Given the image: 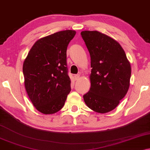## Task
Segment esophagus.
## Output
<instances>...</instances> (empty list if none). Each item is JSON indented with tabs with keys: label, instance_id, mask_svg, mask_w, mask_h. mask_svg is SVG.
Instances as JSON below:
<instances>
[{
	"label": "esophagus",
	"instance_id": "1",
	"mask_svg": "<svg viewBox=\"0 0 150 150\" xmlns=\"http://www.w3.org/2000/svg\"><path fill=\"white\" fill-rule=\"evenodd\" d=\"M80 74H76V75H74V78H75V80H78L80 78Z\"/></svg>",
	"mask_w": 150,
	"mask_h": 150
}]
</instances>
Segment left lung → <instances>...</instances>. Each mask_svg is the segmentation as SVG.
Returning a JSON list of instances; mask_svg holds the SVG:
<instances>
[{
	"instance_id": "left-lung-1",
	"label": "left lung",
	"mask_w": 150,
	"mask_h": 150,
	"mask_svg": "<svg viewBox=\"0 0 150 150\" xmlns=\"http://www.w3.org/2000/svg\"><path fill=\"white\" fill-rule=\"evenodd\" d=\"M81 35L91 56V86L83 96L90 109L106 113L116 108L127 93L131 68L118 41L97 31H84Z\"/></svg>"
}]
</instances>
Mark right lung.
Here are the masks:
<instances>
[{"instance_id": "1", "label": "right lung", "mask_w": 150, "mask_h": 150, "mask_svg": "<svg viewBox=\"0 0 150 150\" xmlns=\"http://www.w3.org/2000/svg\"><path fill=\"white\" fill-rule=\"evenodd\" d=\"M75 35L74 30H65L41 38L25 59V88L32 104L41 113L59 111L71 91L66 50Z\"/></svg>"}]
</instances>
